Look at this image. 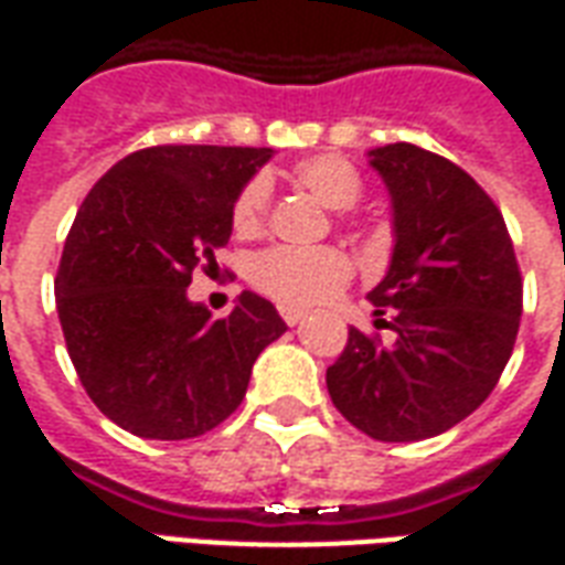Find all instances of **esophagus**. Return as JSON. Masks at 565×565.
I'll use <instances>...</instances> for the list:
<instances>
[{
  "instance_id": "1",
  "label": "esophagus",
  "mask_w": 565,
  "mask_h": 565,
  "mask_svg": "<svg viewBox=\"0 0 565 565\" xmlns=\"http://www.w3.org/2000/svg\"><path fill=\"white\" fill-rule=\"evenodd\" d=\"M281 317L287 326H296L305 320V311H299V308H281Z\"/></svg>"
}]
</instances>
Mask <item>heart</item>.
I'll return each mask as SVG.
<instances>
[{
	"label": "heart",
	"instance_id": "1",
	"mask_svg": "<svg viewBox=\"0 0 565 565\" xmlns=\"http://www.w3.org/2000/svg\"><path fill=\"white\" fill-rule=\"evenodd\" d=\"M294 182L326 209L350 212L365 198V179L341 154H317L294 167ZM269 215V182L250 177L230 203V230L239 239L260 236ZM353 278V263L341 248H290L275 245L250 260V284L287 308H315L335 299Z\"/></svg>",
	"mask_w": 565,
	"mask_h": 565
}]
</instances>
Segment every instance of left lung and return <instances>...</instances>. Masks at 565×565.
I'll use <instances>...</instances> for the list:
<instances>
[{
    "label": "left lung",
    "mask_w": 565,
    "mask_h": 565,
    "mask_svg": "<svg viewBox=\"0 0 565 565\" xmlns=\"http://www.w3.org/2000/svg\"><path fill=\"white\" fill-rule=\"evenodd\" d=\"M371 164L395 206V254L367 294L395 338L350 326L329 398L353 428L383 443L449 431L503 374L524 284L500 209L470 173L413 143L380 146Z\"/></svg>",
    "instance_id": "1"
}]
</instances>
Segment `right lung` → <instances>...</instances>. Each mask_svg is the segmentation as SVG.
<instances>
[{
	"label": "right lung",
	"instance_id": "add662e5",
	"mask_svg": "<svg viewBox=\"0 0 565 565\" xmlns=\"http://www.w3.org/2000/svg\"><path fill=\"white\" fill-rule=\"evenodd\" d=\"M266 146H149L125 154L77 209L56 271V311L74 371L95 407L149 440L218 428L250 367L284 335L263 296L212 320L188 302L194 269L230 242V203Z\"/></svg>",
	"mask_w": 565,
	"mask_h": 565
}]
</instances>
